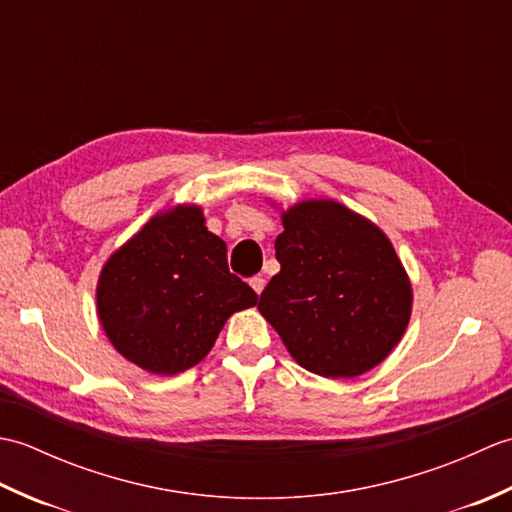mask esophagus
<instances>
[{
    "label": "esophagus",
    "instance_id": "1",
    "mask_svg": "<svg viewBox=\"0 0 512 512\" xmlns=\"http://www.w3.org/2000/svg\"><path fill=\"white\" fill-rule=\"evenodd\" d=\"M264 286H266V279L264 277H253V279H250V288H253L257 295H262Z\"/></svg>",
    "mask_w": 512,
    "mask_h": 512
}]
</instances>
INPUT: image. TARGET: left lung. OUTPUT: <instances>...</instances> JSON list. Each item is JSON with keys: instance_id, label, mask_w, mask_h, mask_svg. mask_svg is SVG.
<instances>
[{"instance_id": "8db88e82", "label": "left lung", "mask_w": 512, "mask_h": 512, "mask_svg": "<svg viewBox=\"0 0 512 512\" xmlns=\"http://www.w3.org/2000/svg\"><path fill=\"white\" fill-rule=\"evenodd\" d=\"M279 273L257 308L308 372L354 378L383 363L411 317V281L389 237L334 200L281 211Z\"/></svg>"}]
</instances>
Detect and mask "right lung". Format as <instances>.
<instances>
[{"label": "right lung", "instance_id": "obj_1", "mask_svg": "<svg viewBox=\"0 0 512 512\" xmlns=\"http://www.w3.org/2000/svg\"><path fill=\"white\" fill-rule=\"evenodd\" d=\"M255 303V290L228 273L224 239L204 226L198 204L151 217L110 255L96 286L116 352L160 376L198 365L226 319Z\"/></svg>", "mask_w": 512, "mask_h": 512}]
</instances>
